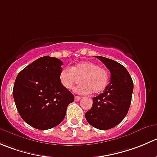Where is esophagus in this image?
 <instances>
[{
	"mask_svg": "<svg viewBox=\"0 0 157 157\" xmlns=\"http://www.w3.org/2000/svg\"><path fill=\"white\" fill-rule=\"evenodd\" d=\"M74 100H75V101H79V100H80V97H78V96H75V97H74Z\"/></svg>",
	"mask_w": 157,
	"mask_h": 157,
	"instance_id": "esophagus-1",
	"label": "esophagus"
}]
</instances>
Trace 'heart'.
<instances>
[{
	"label": "heart",
	"instance_id": "obj_1",
	"mask_svg": "<svg viewBox=\"0 0 157 157\" xmlns=\"http://www.w3.org/2000/svg\"><path fill=\"white\" fill-rule=\"evenodd\" d=\"M79 79L81 83L74 87V92L79 94H99L108 85L109 75L105 68L90 61H82L71 68H63L59 74L60 84L67 90L71 89Z\"/></svg>",
	"mask_w": 157,
	"mask_h": 157
}]
</instances>
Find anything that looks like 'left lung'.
<instances>
[{
    "instance_id": "8db88e82",
    "label": "left lung",
    "mask_w": 157,
    "mask_h": 157,
    "mask_svg": "<svg viewBox=\"0 0 157 157\" xmlns=\"http://www.w3.org/2000/svg\"><path fill=\"white\" fill-rule=\"evenodd\" d=\"M110 71V82L103 93L93 98V106L85 113L87 122L99 130H109L120 124L127 114L133 83L127 70L118 62L96 56Z\"/></svg>"
}]
</instances>
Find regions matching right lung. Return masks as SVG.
Listing matches in <instances>:
<instances>
[{
    "label": "right lung",
    "instance_id": "add662e5",
    "mask_svg": "<svg viewBox=\"0 0 157 157\" xmlns=\"http://www.w3.org/2000/svg\"><path fill=\"white\" fill-rule=\"evenodd\" d=\"M63 63L56 57H40L18 74L13 89L21 118L33 128L48 130L63 121L67 106L74 101L59 81Z\"/></svg>",
    "mask_w": 157,
    "mask_h": 157
}]
</instances>
